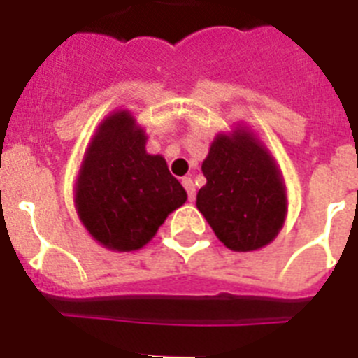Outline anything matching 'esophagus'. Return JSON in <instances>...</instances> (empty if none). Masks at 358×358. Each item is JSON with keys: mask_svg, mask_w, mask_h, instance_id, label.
I'll use <instances>...</instances> for the list:
<instances>
[{"mask_svg": "<svg viewBox=\"0 0 358 358\" xmlns=\"http://www.w3.org/2000/svg\"><path fill=\"white\" fill-rule=\"evenodd\" d=\"M182 185H184V187H185V191H187L189 202H193V200H194V194H196V191H194V184H193V180L189 178V176H185V178H182Z\"/></svg>", "mask_w": 358, "mask_h": 358, "instance_id": "1", "label": "esophagus"}]
</instances>
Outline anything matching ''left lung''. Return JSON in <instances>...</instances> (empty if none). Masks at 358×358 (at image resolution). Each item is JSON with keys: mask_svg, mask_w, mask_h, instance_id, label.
Returning a JSON list of instances; mask_svg holds the SVG:
<instances>
[{"mask_svg": "<svg viewBox=\"0 0 358 358\" xmlns=\"http://www.w3.org/2000/svg\"><path fill=\"white\" fill-rule=\"evenodd\" d=\"M196 207L225 248L238 253L271 244L284 227L287 193L267 147L245 125L213 140Z\"/></svg>", "mask_w": 358, "mask_h": 358, "instance_id": "1", "label": "left lung"}]
</instances>
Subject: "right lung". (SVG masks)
Returning a JSON list of instances; mask_svg holds the SVG:
<instances>
[{
  "instance_id": "obj_1",
  "label": "right lung",
  "mask_w": 358,
  "mask_h": 358,
  "mask_svg": "<svg viewBox=\"0 0 358 358\" xmlns=\"http://www.w3.org/2000/svg\"><path fill=\"white\" fill-rule=\"evenodd\" d=\"M147 134L129 110H114L87 145L74 206L89 235L118 253L138 251L187 193L162 155L145 151Z\"/></svg>"
}]
</instances>
